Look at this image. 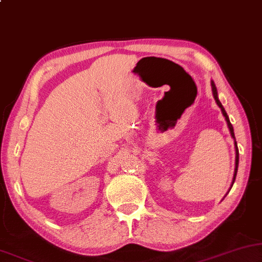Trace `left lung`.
Instances as JSON below:
<instances>
[{"mask_svg": "<svg viewBox=\"0 0 262 262\" xmlns=\"http://www.w3.org/2000/svg\"><path fill=\"white\" fill-rule=\"evenodd\" d=\"M211 86H212V92H213V97H214V99H215V103H217L218 106L221 107L222 113H223V115H224V117H225V120H226V123H228L229 130H230V133H231V137H232L233 139H235V134H233L232 124L230 123V120H229L228 114H226L225 109H224V107H223L222 103L219 102V99H218V93H217V87H215L213 81H211ZM235 147H236V167H235V175H233V182H235V179H236V175H237V167H238V148H237V142H236V140H235ZM233 182H232V183H233Z\"/></svg>", "mask_w": 262, "mask_h": 262, "instance_id": "1", "label": "left lung"}]
</instances>
